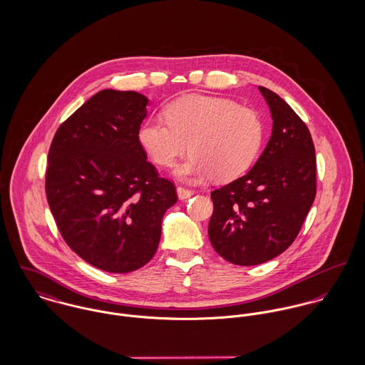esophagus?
I'll return each instance as SVG.
<instances>
[{"label":"esophagus","instance_id":"34e87169","mask_svg":"<svg viewBox=\"0 0 365 365\" xmlns=\"http://www.w3.org/2000/svg\"><path fill=\"white\" fill-rule=\"evenodd\" d=\"M177 195H178V198H180L181 201H182V200H188L190 197L194 195V191L187 190V188H184V187H178V188H177Z\"/></svg>","mask_w":365,"mask_h":365}]
</instances>
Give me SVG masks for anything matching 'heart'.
I'll return each instance as SVG.
<instances>
[{"label":"heart","mask_w":365,"mask_h":365,"mask_svg":"<svg viewBox=\"0 0 365 365\" xmlns=\"http://www.w3.org/2000/svg\"><path fill=\"white\" fill-rule=\"evenodd\" d=\"M164 116L165 120H146L139 129V140L161 167H171L190 143L192 155L174 170L182 181L198 182L210 175L232 180L243 174L260 152V116L232 100L185 96L167 105Z\"/></svg>","instance_id":"heart-1"}]
</instances>
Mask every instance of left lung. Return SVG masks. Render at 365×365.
Instances as JSON below:
<instances>
[{
    "instance_id": "1",
    "label": "left lung",
    "mask_w": 365,
    "mask_h": 365,
    "mask_svg": "<svg viewBox=\"0 0 365 365\" xmlns=\"http://www.w3.org/2000/svg\"><path fill=\"white\" fill-rule=\"evenodd\" d=\"M259 90L269 106L271 138L246 175L210 194V245L237 265H257L285 252L316 195V156L308 126L279 96Z\"/></svg>"
}]
</instances>
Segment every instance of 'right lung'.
Wrapping results in <instances>:
<instances>
[{
	"label": "right lung",
	"mask_w": 365,
	"mask_h": 365,
	"mask_svg": "<svg viewBox=\"0 0 365 365\" xmlns=\"http://www.w3.org/2000/svg\"><path fill=\"white\" fill-rule=\"evenodd\" d=\"M148 103L135 91L97 93L60 125L48 156L46 197L64 242L108 272L152 260L177 202L139 140Z\"/></svg>",
	"instance_id": "right-lung-1"
}]
</instances>
